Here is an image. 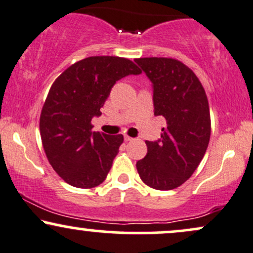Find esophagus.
<instances>
[{"mask_svg":"<svg viewBox=\"0 0 253 253\" xmlns=\"http://www.w3.org/2000/svg\"><path fill=\"white\" fill-rule=\"evenodd\" d=\"M124 139H125V141H132V140H134V138H132V136H129V135H125Z\"/></svg>","mask_w":253,"mask_h":253,"instance_id":"obj_1","label":"esophagus"}]
</instances>
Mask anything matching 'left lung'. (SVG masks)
Listing matches in <instances>:
<instances>
[{"instance_id": "left-lung-1", "label": "left lung", "mask_w": 253, "mask_h": 253, "mask_svg": "<svg viewBox=\"0 0 253 253\" xmlns=\"http://www.w3.org/2000/svg\"><path fill=\"white\" fill-rule=\"evenodd\" d=\"M152 83L155 115L167 120L161 139L146 141L147 155L136 162L141 181L157 190L179 187L201 163L211 138L207 95L196 75L172 58H138Z\"/></svg>"}]
</instances>
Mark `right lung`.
Returning <instances> with one entry per match:
<instances>
[{
	"mask_svg": "<svg viewBox=\"0 0 253 253\" xmlns=\"http://www.w3.org/2000/svg\"><path fill=\"white\" fill-rule=\"evenodd\" d=\"M129 59L89 57L75 63L52 84L40 115V135L54 171L76 188L101 184L112 168L124 136L92 132L110 90L121 78L140 75Z\"/></svg>",
	"mask_w": 253,
	"mask_h": 253,
	"instance_id": "obj_1",
	"label": "right lung"
}]
</instances>
